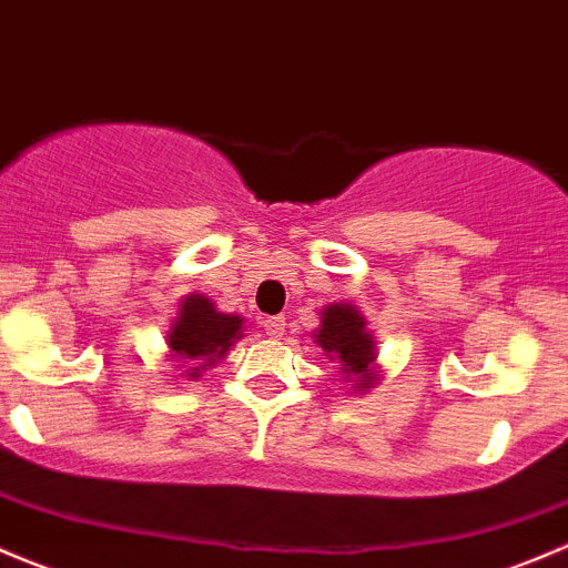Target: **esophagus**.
<instances>
[{"mask_svg":"<svg viewBox=\"0 0 568 568\" xmlns=\"http://www.w3.org/2000/svg\"><path fill=\"white\" fill-rule=\"evenodd\" d=\"M284 325H286V320L282 317V314H276V317H265V320H262V328H265V334L271 336V339H278V336L284 334Z\"/></svg>","mask_w":568,"mask_h":568,"instance_id":"1","label":"esophagus"}]
</instances>
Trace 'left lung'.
Here are the masks:
<instances>
[{"mask_svg":"<svg viewBox=\"0 0 568 568\" xmlns=\"http://www.w3.org/2000/svg\"><path fill=\"white\" fill-rule=\"evenodd\" d=\"M325 353L342 364V373L353 381L356 389H369L375 375L369 364L375 362V342L364 328V317L353 306L334 303L323 312L320 328L314 334Z\"/></svg>","mask_w":568,"mask_h":568,"instance_id":"left-lung-1","label":"left lung"}]
</instances>
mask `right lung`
<instances>
[{
    "mask_svg": "<svg viewBox=\"0 0 568 568\" xmlns=\"http://www.w3.org/2000/svg\"><path fill=\"white\" fill-rule=\"evenodd\" d=\"M243 320L232 314H221L204 295H190L182 303V314L173 320V328L168 334L176 358H201V367H210L212 358H221L240 339ZM207 364L204 365L203 362ZM190 375H199V367L190 369Z\"/></svg>",
    "mask_w": 568,
    "mask_h": 568,
    "instance_id": "add662e5",
    "label": "right lung"
}]
</instances>
